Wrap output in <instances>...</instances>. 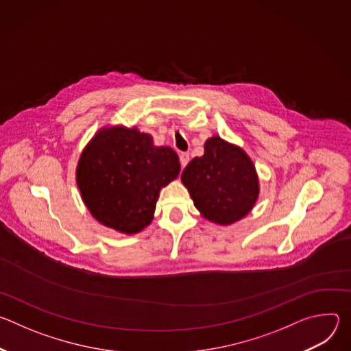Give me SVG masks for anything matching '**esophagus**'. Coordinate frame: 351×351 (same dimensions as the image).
<instances>
[{
  "label": "esophagus",
  "instance_id": "1",
  "mask_svg": "<svg viewBox=\"0 0 351 351\" xmlns=\"http://www.w3.org/2000/svg\"><path fill=\"white\" fill-rule=\"evenodd\" d=\"M179 160H180V167H182V168H184V167L189 164V161H190V156H189V153H180Z\"/></svg>",
  "mask_w": 351,
  "mask_h": 351
}]
</instances>
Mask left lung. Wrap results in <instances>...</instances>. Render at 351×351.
<instances>
[{
  "instance_id": "obj_1",
  "label": "left lung",
  "mask_w": 351,
  "mask_h": 351,
  "mask_svg": "<svg viewBox=\"0 0 351 351\" xmlns=\"http://www.w3.org/2000/svg\"><path fill=\"white\" fill-rule=\"evenodd\" d=\"M182 182L206 219L230 225L253 210L258 193L256 167L244 149L222 140L208 138L204 156L193 158L182 172Z\"/></svg>"
}]
</instances>
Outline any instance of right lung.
<instances>
[{
    "label": "right lung",
    "instance_id": "1",
    "mask_svg": "<svg viewBox=\"0 0 351 351\" xmlns=\"http://www.w3.org/2000/svg\"><path fill=\"white\" fill-rule=\"evenodd\" d=\"M171 147H157L136 128L98 130L83 149L76 182L91 215L104 226L133 234L152 223L160 190L178 178Z\"/></svg>",
    "mask_w": 351,
    "mask_h": 351
}]
</instances>
